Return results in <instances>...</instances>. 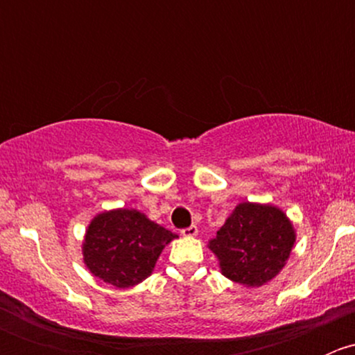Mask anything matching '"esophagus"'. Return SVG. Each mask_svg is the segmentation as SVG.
<instances>
[{
	"label": "esophagus",
	"mask_w": 355,
	"mask_h": 355,
	"mask_svg": "<svg viewBox=\"0 0 355 355\" xmlns=\"http://www.w3.org/2000/svg\"><path fill=\"white\" fill-rule=\"evenodd\" d=\"M180 234L184 235V237H196V235H198V227H196V225H191V227L187 228H182Z\"/></svg>",
	"instance_id": "34e87169"
}]
</instances>
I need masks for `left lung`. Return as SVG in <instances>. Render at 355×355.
<instances>
[{
  "label": "left lung",
  "instance_id": "1",
  "mask_svg": "<svg viewBox=\"0 0 355 355\" xmlns=\"http://www.w3.org/2000/svg\"><path fill=\"white\" fill-rule=\"evenodd\" d=\"M295 242L292 223L278 207L242 202L235 207L209 249L235 284L259 287L284 268Z\"/></svg>",
  "mask_w": 355,
  "mask_h": 355
}]
</instances>
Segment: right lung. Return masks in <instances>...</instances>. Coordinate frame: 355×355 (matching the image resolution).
<instances>
[{
  "instance_id": "1",
  "label": "right lung",
  "mask_w": 355,
  "mask_h": 355,
  "mask_svg": "<svg viewBox=\"0 0 355 355\" xmlns=\"http://www.w3.org/2000/svg\"><path fill=\"white\" fill-rule=\"evenodd\" d=\"M175 237L139 211H110L89 225L84 261L91 273L103 282L127 288L151 275L164 244Z\"/></svg>"
}]
</instances>
